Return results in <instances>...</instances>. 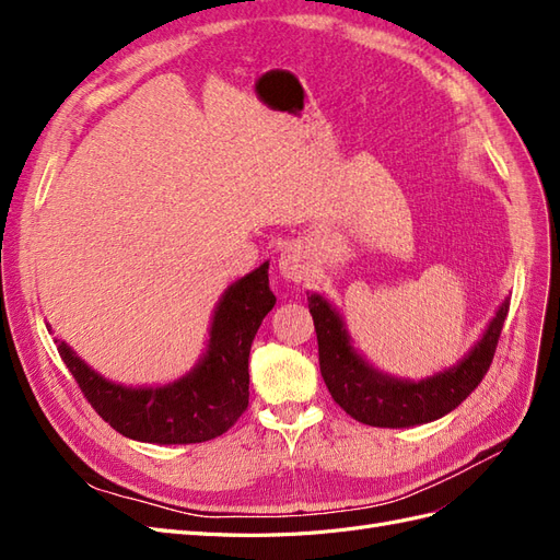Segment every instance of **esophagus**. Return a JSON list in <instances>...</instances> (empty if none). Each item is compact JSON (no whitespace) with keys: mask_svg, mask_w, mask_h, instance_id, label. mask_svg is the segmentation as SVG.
I'll return each instance as SVG.
<instances>
[{"mask_svg":"<svg viewBox=\"0 0 560 560\" xmlns=\"http://www.w3.org/2000/svg\"><path fill=\"white\" fill-rule=\"evenodd\" d=\"M308 268H311V264H308L306 252H303L301 245H287L282 249V254H280V273L287 280H292V282L306 280Z\"/></svg>","mask_w":560,"mask_h":560,"instance_id":"1","label":"esophagus"}]
</instances>
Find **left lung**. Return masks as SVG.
<instances>
[{
    "label": "left lung",
    "instance_id": "obj_1",
    "mask_svg": "<svg viewBox=\"0 0 560 560\" xmlns=\"http://www.w3.org/2000/svg\"><path fill=\"white\" fill-rule=\"evenodd\" d=\"M308 308L317 331L319 371L334 401L364 425L411 428L451 413L483 381L510 313V301L502 303L481 341L460 362L418 383L387 376L364 362L350 346L343 317L325 296L311 294Z\"/></svg>",
    "mask_w": 560,
    "mask_h": 560
}]
</instances>
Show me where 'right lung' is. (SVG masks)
I'll use <instances>...</instances> for the list:
<instances>
[{
  "mask_svg": "<svg viewBox=\"0 0 560 560\" xmlns=\"http://www.w3.org/2000/svg\"><path fill=\"white\" fill-rule=\"evenodd\" d=\"M273 306L264 261L219 299L200 362L179 381L159 387L107 381L65 341L56 338V343L83 397L116 432L147 444H200L224 434L247 409L249 348Z\"/></svg>",
  "mask_w": 560,
  "mask_h": 560,
  "instance_id": "add662e5",
  "label": "right lung"
}]
</instances>
